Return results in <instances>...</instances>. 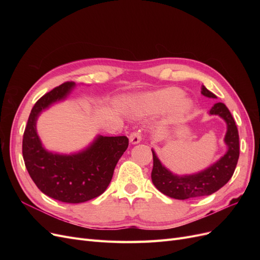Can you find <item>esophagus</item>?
I'll return each mask as SVG.
<instances>
[{
	"instance_id": "1",
	"label": "esophagus",
	"mask_w": 260,
	"mask_h": 260,
	"mask_svg": "<svg viewBox=\"0 0 260 260\" xmlns=\"http://www.w3.org/2000/svg\"><path fill=\"white\" fill-rule=\"evenodd\" d=\"M129 140L132 144H138L141 142V140H142V135H141L140 131H135L130 135Z\"/></svg>"
}]
</instances>
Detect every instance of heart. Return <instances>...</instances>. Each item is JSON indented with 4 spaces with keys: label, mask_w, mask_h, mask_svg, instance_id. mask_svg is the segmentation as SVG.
Segmentation results:
<instances>
[{
    "label": "heart",
    "mask_w": 260,
    "mask_h": 260,
    "mask_svg": "<svg viewBox=\"0 0 260 260\" xmlns=\"http://www.w3.org/2000/svg\"><path fill=\"white\" fill-rule=\"evenodd\" d=\"M170 107L172 117L180 118L191 112L192 103L190 100L183 98L182 90L167 88L136 96L129 104L130 112L137 116L158 114Z\"/></svg>",
    "instance_id": "b5f03b06"
}]
</instances>
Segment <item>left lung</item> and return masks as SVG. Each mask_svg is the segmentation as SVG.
Wrapping results in <instances>:
<instances>
[{"label": "left lung", "instance_id": "1", "mask_svg": "<svg viewBox=\"0 0 260 260\" xmlns=\"http://www.w3.org/2000/svg\"><path fill=\"white\" fill-rule=\"evenodd\" d=\"M204 96L217 99L214 93L202 86ZM209 115H218L226 123L224 143L228 146L226 153L209 166L198 174L178 176L168 170L153 153L152 181L154 185L162 194L176 200H187L200 196H206L217 192L233 176L240 156L239 131L233 117L223 103H216L209 111Z\"/></svg>", "mask_w": 260, "mask_h": 260}]
</instances>
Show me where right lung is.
Segmentation results:
<instances>
[{
	"mask_svg": "<svg viewBox=\"0 0 260 260\" xmlns=\"http://www.w3.org/2000/svg\"><path fill=\"white\" fill-rule=\"evenodd\" d=\"M75 85V82H65L44 94L31 109L22 138L23 160L39 190L54 200L72 204L90 201L104 193L118 160L129 145L124 136H98L79 153L46 151L37 133L38 117L52 104L65 100Z\"/></svg>",
	"mask_w": 260,
	"mask_h": 260,
	"instance_id": "right-lung-1",
	"label": "right lung"
}]
</instances>
